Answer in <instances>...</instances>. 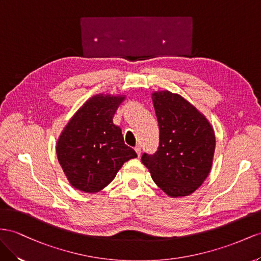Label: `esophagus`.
<instances>
[{"label": "esophagus", "instance_id": "esophagus-1", "mask_svg": "<svg viewBox=\"0 0 261 261\" xmlns=\"http://www.w3.org/2000/svg\"><path fill=\"white\" fill-rule=\"evenodd\" d=\"M135 150H136V152H137V154H138V156H140L141 155V148H140V146L138 145V146H136L135 148Z\"/></svg>", "mask_w": 261, "mask_h": 261}]
</instances>
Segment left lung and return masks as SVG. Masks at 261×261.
Instances as JSON below:
<instances>
[{
	"mask_svg": "<svg viewBox=\"0 0 261 261\" xmlns=\"http://www.w3.org/2000/svg\"><path fill=\"white\" fill-rule=\"evenodd\" d=\"M159 123V146L141 161L155 184L171 197L192 194L210 174L215 133L194 106L168 90L152 95Z\"/></svg>",
	"mask_w": 261,
	"mask_h": 261,
	"instance_id": "1",
	"label": "left lung"
}]
</instances>
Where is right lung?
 I'll list each match as a JSON object with an SVG mask.
<instances>
[{"label":"right lung","instance_id":"right-lung-1","mask_svg":"<svg viewBox=\"0 0 261 261\" xmlns=\"http://www.w3.org/2000/svg\"><path fill=\"white\" fill-rule=\"evenodd\" d=\"M123 96L97 95L84 103L58 139V162L73 188L96 193L106 188L137 153L124 144L112 118Z\"/></svg>","mask_w":261,"mask_h":261}]
</instances>
